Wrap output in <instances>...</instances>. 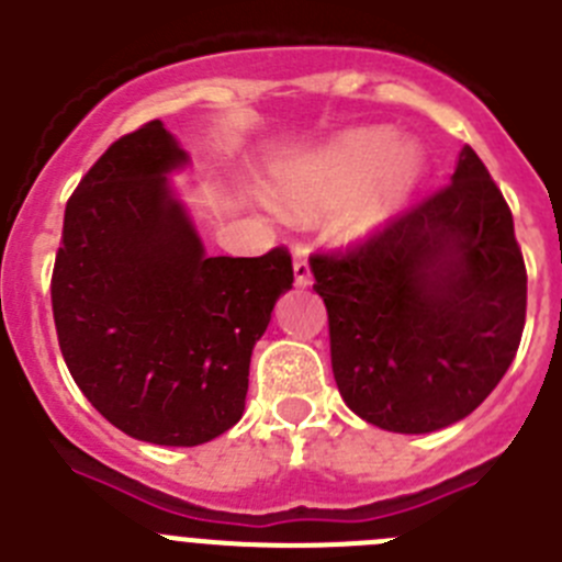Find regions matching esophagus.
<instances>
[{
	"mask_svg": "<svg viewBox=\"0 0 562 562\" xmlns=\"http://www.w3.org/2000/svg\"><path fill=\"white\" fill-rule=\"evenodd\" d=\"M292 272H295L297 286L312 284V270H310V256H306V247L297 245L295 252H292Z\"/></svg>",
	"mask_w": 562,
	"mask_h": 562,
	"instance_id": "1",
	"label": "esophagus"
}]
</instances>
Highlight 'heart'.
I'll return each instance as SVG.
<instances>
[{"instance_id": "b5f03b06", "label": "heart", "mask_w": 562, "mask_h": 562, "mask_svg": "<svg viewBox=\"0 0 562 562\" xmlns=\"http://www.w3.org/2000/svg\"><path fill=\"white\" fill-rule=\"evenodd\" d=\"M425 177L428 157L419 143L396 140L391 128H355L281 168L270 196L297 216L340 207L337 236L366 241L411 205Z\"/></svg>"}]
</instances>
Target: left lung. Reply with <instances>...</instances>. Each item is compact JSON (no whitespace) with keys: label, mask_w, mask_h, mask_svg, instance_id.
I'll list each match as a JSON object with an SVG mask.
<instances>
[{"label":"left lung","mask_w":562,"mask_h":562,"mask_svg":"<svg viewBox=\"0 0 562 562\" xmlns=\"http://www.w3.org/2000/svg\"><path fill=\"white\" fill-rule=\"evenodd\" d=\"M342 402L391 434L473 414L513 366L526 267L509 205L479 154L450 186L349 252L312 256Z\"/></svg>","instance_id":"8db88e82"}]
</instances>
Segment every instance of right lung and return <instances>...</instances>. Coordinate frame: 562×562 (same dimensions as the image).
<instances>
[{
    "mask_svg": "<svg viewBox=\"0 0 562 562\" xmlns=\"http://www.w3.org/2000/svg\"><path fill=\"white\" fill-rule=\"evenodd\" d=\"M188 151L160 121L106 148L64 211L53 317L69 374L132 439L196 448L245 414L252 346L292 290L284 247L207 256L168 173Z\"/></svg>",
    "mask_w": 562,
    "mask_h": 562,
    "instance_id": "add662e5",
    "label": "right lung"
}]
</instances>
